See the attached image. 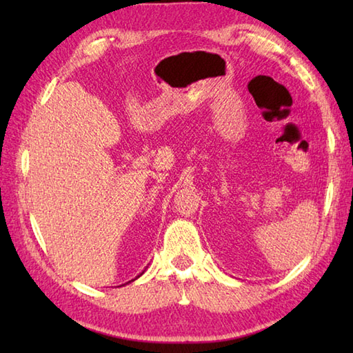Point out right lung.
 <instances>
[{
  "mask_svg": "<svg viewBox=\"0 0 353 353\" xmlns=\"http://www.w3.org/2000/svg\"><path fill=\"white\" fill-rule=\"evenodd\" d=\"M142 273H144V272H142ZM142 273H141V274H139V276H142ZM139 276H137V277H134V279H132V281H129V282H127V283H130V282H133V281H137V279H138V277H139Z\"/></svg>",
  "mask_w": 353,
  "mask_h": 353,
  "instance_id": "right-lung-1",
  "label": "right lung"
}]
</instances>
